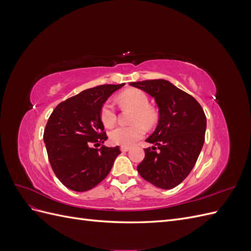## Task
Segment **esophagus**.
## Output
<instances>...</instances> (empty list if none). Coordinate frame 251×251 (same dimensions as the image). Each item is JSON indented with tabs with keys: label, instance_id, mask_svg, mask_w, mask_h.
Instances as JSON below:
<instances>
[{
	"label": "esophagus",
	"instance_id": "1",
	"mask_svg": "<svg viewBox=\"0 0 251 251\" xmlns=\"http://www.w3.org/2000/svg\"><path fill=\"white\" fill-rule=\"evenodd\" d=\"M130 149H131L130 147H121V148H120V151H124V153H125V151H130Z\"/></svg>",
	"mask_w": 251,
	"mask_h": 251
}]
</instances>
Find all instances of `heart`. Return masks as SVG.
Here are the masks:
<instances>
[{
  "label": "heart",
  "instance_id": "heart-1",
  "mask_svg": "<svg viewBox=\"0 0 251 251\" xmlns=\"http://www.w3.org/2000/svg\"><path fill=\"white\" fill-rule=\"evenodd\" d=\"M118 101L124 107L135 110L132 123L134 125L120 126L110 132L109 138L113 144L130 147L139 140L146 133V127L153 126L157 121L156 112L150 107V100L146 92L139 89H127L120 93ZM100 120L105 127H111L116 121V111L111 101H105L100 109ZM145 126H143V125Z\"/></svg>",
  "mask_w": 251,
  "mask_h": 251
}]
</instances>
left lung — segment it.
I'll return each instance as SVG.
<instances>
[{"label":"left lung","mask_w":251,"mask_h":251,"mask_svg":"<svg viewBox=\"0 0 251 251\" xmlns=\"http://www.w3.org/2000/svg\"><path fill=\"white\" fill-rule=\"evenodd\" d=\"M130 85L155 98L158 126L147 142L144 159L137 166L140 176L153 185L171 189L179 185L195 166L202 150L206 116L200 103L169 80L151 79Z\"/></svg>","instance_id":"1"}]
</instances>
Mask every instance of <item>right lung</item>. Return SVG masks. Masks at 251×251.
<instances>
[{
	"label": "right lung",
	"instance_id": "add662e5",
	"mask_svg": "<svg viewBox=\"0 0 251 251\" xmlns=\"http://www.w3.org/2000/svg\"><path fill=\"white\" fill-rule=\"evenodd\" d=\"M102 85L87 89L56 105L44 131L51 168L62 183L74 192H87L108 176L119 147L108 148L100 120L105 100L124 87ZM97 145H101L100 149Z\"/></svg>",
	"mask_w": 251,
	"mask_h": 251
}]
</instances>
